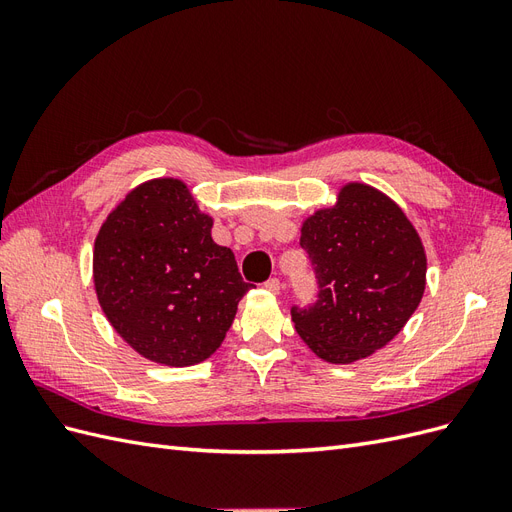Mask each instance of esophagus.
<instances>
[{
	"mask_svg": "<svg viewBox=\"0 0 512 512\" xmlns=\"http://www.w3.org/2000/svg\"><path fill=\"white\" fill-rule=\"evenodd\" d=\"M265 288H267L269 292H273V294H280V290H282V282L277 280V277H271V280H267V282H265Z\"/></svg>",
	"mask_w": 512,
	"mask_h": 512,
	"instance_id": "obj_1",
	"label": "esophagus"
}]
</instances>
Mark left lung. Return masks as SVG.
Returning a JSON list of instances; mask_svg holds the SVG:
<instances>
[{"mask_svg":"<svg viewBox=\"0 0 512 512\" xmlns=\"http://www.w3.org/2000/svg\"><path fill=\"white\" fill-rule=\"evenodd\" d=\"M301 247L320 290L290 314L322 361L348 365L384 348L423 299V241L395 200L367 183H346L333 207L309 215Z\"/></svg>","mask_w":512,"mask_h":512,"instance_id":"obj_1","label":"left lung"}]
</instances>
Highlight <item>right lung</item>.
<instances>
[{"label": "right lung", "instance_id": "right-lung-1", "mask_svg": "<svg viewBox=\"0 0 512 512\" xmlns=\"http://www.w3.org/2000/svg\"><path fill=\"white\" fill-rule=\"evenodd\" d=\"M211 226L188 185L162 177L136 185L98 230V303L123 342L153 363L209 359L252 288Z\"/></svg>", "mask_w": 512, "mask_h": 512}]
</instances>
